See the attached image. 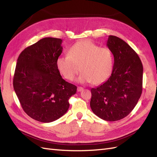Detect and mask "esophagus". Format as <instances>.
Returning <instances> with one entry per match:
<instances>
[{"mask_svg":"<svg viewBox=\"0 0 157 157\" xmlns=\"http://www.w3.org/2000/svg\"><path fill=\"white\" fill-rule=\"evenodd\" d=\"M83 90H84V88H83L82 87H78L77 90H78V92H82V91H83Z\"/></svg>","mask_w":157,"mask_h":157,"instance_id":"esophagus-1","label":"esophagus"}]
</instances>
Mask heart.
<instances>
[{
    "label": "heart",
    "mask_w": 157,
    "mask_h": 157,
    "mask_svg": "<svg viewBox=\"0 0 157 157\" xmlns=\"http://www.w3.org/2000/svg\"><path fill=\"white\" fill-rule=\"evenodd\" d=\"M56 66L67 80H73L80 71L82 73L78 79L79 82L97 85L111 75L113 56L109 48L100 47L90 40H83L68 49L67 55L59 56Z\"/></svg>",
    "instance_id": "obj_1"
}]
</instances>
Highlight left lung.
<instances>
[{"label": "left lung", "instance_id": "left-lung-1", "mask_svg": "<svg viewBox=\"0 0 157 157\" xmlns=\"http://www.w3.org/2000/svg\"><path fill=\"white\" fill-rule=\"evenodd\" d=\"M106 46L114 56L111 76L91 89L92 112L105 121H115L128 116L140 98L143 66L141 60L128 43L109 36Z\"/></svg>", "mask_w": 157, "mask_h": 157}]
</instances>
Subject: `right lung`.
<instances>
[{
  "mask_svg": "<svg viewBox=\"0 0 157 157\" xmlns=\"http://www.w3.org/2000/svg\"><path fill=\"white\" fill-rule=\"evenodd\" d=\"M62 40L44 38L25 48L17 62L13 88L23 111L42 123L65 115L69 99L77 87L62 78L56 60L63 51Z\"/></svg>",
  "mask_w": 157,
  "mask_h": 157,
  "instance_id": "obj_1",
  "label": "right lung"
}]
</instances>
